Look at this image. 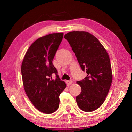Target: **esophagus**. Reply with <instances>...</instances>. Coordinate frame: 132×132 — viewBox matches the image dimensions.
<instances>
[{
	"mask_svg": "<svg viewBox=\"0 0 132 132\" xmlns=\"http://www.w3.org/2000/svg\"><path fill=\"white\" fill-rule=\"evenodd\" d=\"M66 83H67V86H70L72 83V80H71V81H67L66 82Z\"/></svg>",
	"mask_w": 132,
	"mask_h": 132,
	"instance_id": "esophagus-1",
	"label": "esophagus"
}]
</instances>
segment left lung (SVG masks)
Wrapping results in <instances>:
<instances>
[{"instance_id": "1", "label": "left lung", "mask_w": 132, "mask_h": 132, "mask_svg": "<svg viewBox=\"0 0 132 132\" xmlns=\"http://www.w3.org/2000/svg\"><path fill=\"white\" fill-rule=\"evenodd\" d=\"M87 76L77 84L81 92L76 96L78 107L91 112L98 108L106 100L113 75L109 55L100 41L85 31H72L64 35Z\"/></svg>"}]
</instances>
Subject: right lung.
I'll list each match as a JSON object with an SVG mask.
<instances>
[{"instance_id": "right-lung-1", "label": "right lung", "mask_w": 132, "mask_h": 132, "mask_svg": "<svg viewBox=\"0 0 132 132\" xmlns=\"http://www.w3.org/2000/svg\"><path fill=\"white\" fill-rule=\"evenodd\" d=\"M63 36V33H54L36 40L26 51L21 67L26 95L35 108L45 114L58 109L59 96L66 88L52 63ZM53 73L56 75L55 80L52 79Z\"/></svg>"}]
</instances>
